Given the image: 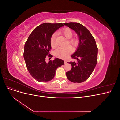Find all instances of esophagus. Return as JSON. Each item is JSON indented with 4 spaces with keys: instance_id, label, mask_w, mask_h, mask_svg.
<instances>
[{
    "instance_id": "1",
    "label": "esophagus",
    "mask_w": 120,
    "mask_h": 120,
    "mask_svg": "<svg viewBox=\"0 0 120 120\" xmlns=\"http://www.w3.org/2000/svg\"><path fill=\"white\" fill-rule=\"evenodd\" d=\"M64 64H67V61L66 60H64Z\"/></svg>"
}]
</instances>
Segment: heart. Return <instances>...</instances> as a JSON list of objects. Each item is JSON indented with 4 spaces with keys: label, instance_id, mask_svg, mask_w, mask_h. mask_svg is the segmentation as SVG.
Listing matches in <instances>:
<instances>
[{
    "label": "heart",
    "instance_id": "b5f03b06",
    "mask_svg": "<svg viewBox=\"0 0 120 120\" xmlns=\"http://www.w3.org/2000/svg\"><path fill=\"white\" fill-rule=\"evenodd\" d=\"M61 34H63L65 37L68 40V42L69 44L72 45L74 46H77L79 43V40L77 38H71L72 37V31L68 28H64L60 31ZM56 34L54 33L52 34L50 39V45L53 48H56L57 45V43L56 41ZM72 49L70 46H60L54 52L55 56L59 57L61 59H66L69 55L72 53Z\"/></svg>",
    "mask_w": 120,
    "mask_h": 120
}]
</instances>
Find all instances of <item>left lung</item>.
Wrapping results in <instances>:
<instances>
[{"label": "left lung", "mask_w": 120, "mask_h": 120, "mask_svg": "<svg viewBox=\"0 0 120 120\" xmlns=\"http://www.w3.org/2000/svg\"><path fill=\"white\" fill-rule=\"evenodd\" d=\"M75 31L79 38L78 49L72 59L77 62H71V70L66 72L67 77L72 82L81 83L88 79L95 68L98 61V47L95 38L83 25L77 22L64 23Z\"/></svg>", "instance_id": "8db88e82"}]
</instances>
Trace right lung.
<instances>
[{
    "instance_id": "add662e5",
    "label": "right lung",
    "mask_w": 120,
    "mask_h": 120,
    "mask_svg": "<svg viewBox=\"0 0 120 120\" xmlns=\"http://www.w3.org/2000/svg\"><path fill=\"white\" fill-rule=\"evenodd\" d=\"M63 26L62 23H42L32 31L25 42L23 52L25 64L31 75L38 82L51 81L56 69L64 64L63 60L57 58L48 63L45 61L47 56H52L49 53L52 49L50 38L54 31Z\"/></svg>"
}]
</instances>
